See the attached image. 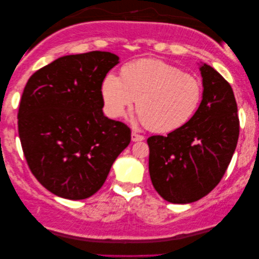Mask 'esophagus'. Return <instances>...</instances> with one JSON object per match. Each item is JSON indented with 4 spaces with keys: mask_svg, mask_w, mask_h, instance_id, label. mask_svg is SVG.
I'll return each mask as SVG.
<instances>
[{
    "mask_svg": "<svg viewBox=\"0 0 259 259\" xmlns=\"http://www.w3.org/2000/svg\"><path fill=\"white\" fill-rule=\"evenodd\" d=\"M131 138H132V141H143L145 139L144 136H140V134H138L137 132H132Z\"/></svg>",
    "mask_w": 259,
    "mask_h": 259,
    "instance_id": "obj_1",
    "label": "esophagus"
}]
</instances>
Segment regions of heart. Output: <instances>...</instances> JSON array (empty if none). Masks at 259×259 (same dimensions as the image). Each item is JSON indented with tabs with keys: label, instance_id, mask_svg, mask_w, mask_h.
Wrapping results in <instances>:
<instances>
[{
	"label": "heart",
	"instance_id": "1",
	"mask_svg": "<svg viewBox=\"0 0 259 259\" xmlns=\"http://www.w3.org/2000/svg\"><path fill=\"white\" fill-rule=\"evenodd\" d=\"M105 109L112 118L125 114L137 100L141 123L157 133L180 128L192 119L203 98L199 80L159 59H141L108 73L101 84Z\"/></svg>",
	"mask_w": 259,
	"mask_h": 259
}]
</instances>
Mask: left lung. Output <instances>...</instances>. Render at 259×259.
I'll list each match as a JSON object with an SVG mask.
<instances>
[{
	"instance_id": "left-lung-1",
	"label": "left lung",
	"mask_w": 259,
	"mask_h": 259,
	"mask_svg": "<svg viewBox=\"0 0 259 259\" xmlns=\"http://www.w3.org/2000/svg\"><path fill=\"white\" fill-rule=\"evenodd\" d=\"M203 99L192 119L167 136L147 139L148 169L165 200L189 204L218 185L235 153L238 109L230 83L211 66H200Z\"/></svg>"
}]
</instances>
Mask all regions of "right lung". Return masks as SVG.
I'll use <instances>...</instances> for the list:
<instances>
[{"mask_svg": "<svg viewBox=\"0 0 259 259\" xmlns=\"http://www.w3.org/2000/svg\"><path fill=\"white\" fill-rule=\"evenodd\" d=\"M118 63L109 52L66 55L36 70L24 87L21 145L31 173L55 196H93L128 146L130 127L102 112V81Z\"/></svg>", "mask_w": 259, "mask_h": 259, "instance_id": "obj_1", "label": "right lung"}]
</instances>
